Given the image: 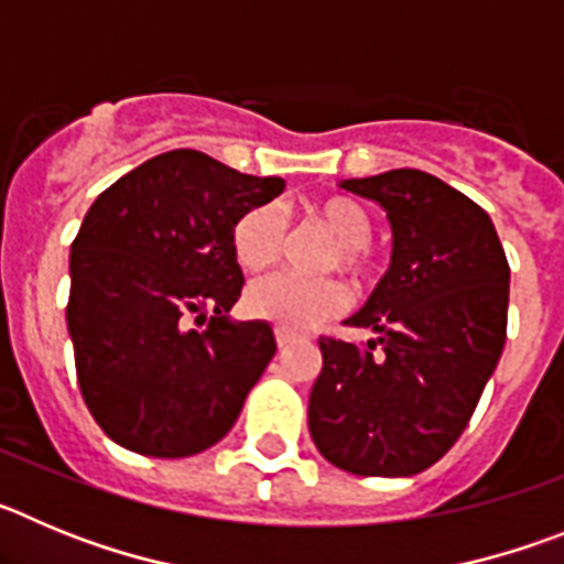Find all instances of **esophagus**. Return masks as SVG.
I'll return each mask as SVG.
<instances>
[{
	"instance_id": "esophagus-1",
	"label": "esophagus",
	"mask_w": 564,
	"mask_h": 564,
	"mask_svg": "<svg viewBox=\"0 0 564 564\" xmlns=\"http://www.w3.org/2000/svg\"><path fill=\"white\" fill-rule=\"evenodd\" d=\"M276 344H279V350H285L288 344H293V336L285 330H276Z\"/></svg>"
}]
</instances>
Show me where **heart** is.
Wrapping results in <instances>:
<instances>
[{"instance_id":"heart-1","label":"heart","mask_w":564,"mask_h":564,"mask_svg":"<svg viewBox=\"0 0 564 564\" xmlns=\"http://www.w3.org/2000/svg\"><path fill=\"white\" fill-rule=\"evenodd\" d=\"M311 220L325 228L338 246L327 257L325 268H341L356 282L370 279L376 259L367 251L372 237L370 212L352 197L333 194L311 206ZM288 239V223L276 206L248 208L231 231V251L239 268L262 271L282 257ZM347 305V291L333 276H296V273H271L257 279L246 293V307L251 316L265 318L285 333H302L322 325Z\"/></svg>"}]
</instances>
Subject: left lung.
I'll return each instance as SVG.
<instances>
[{
	"label": "left lung",
	"mask_w": 564,
	"mask_h": 564,
	"mask_svg": "<svg viewBox=\"0 0 564 564\" xmlns=\"http://www.w3.org/2000/svg\"><path fill=\"white\" fill-rule=\"evenodd\" d=\"M341 186L387 208L392 265L347 318L376 333L367 347L318 338L307 426L350 475H417L455 446L500 361L511 268L491 217L435 174L392 169Z\"/></svg>",
	"instance_id": "left-lung-1"
}]
</instances>
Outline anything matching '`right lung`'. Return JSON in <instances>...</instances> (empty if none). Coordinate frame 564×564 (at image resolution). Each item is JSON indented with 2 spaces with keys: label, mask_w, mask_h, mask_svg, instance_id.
<instances>
[{
  "label": "right lung",
  "mask_w": 564,
  "mask_h": 564,
  "mask_svg": "<svg viewBox=\"0 0 564 564\" xmlns=\"http://www.w3.org/2000/svg\"><path fill=\"white\" fill-rule=\"evenodd\" d=\"M194 149L158 154L89 206L69 253L67 327L89 415L123 449L192 457L228 435L276 338L228 322L234 223L282 194Z\"/></svg>",
  "instance_id": "right-lung-1"
}]
</instances>
